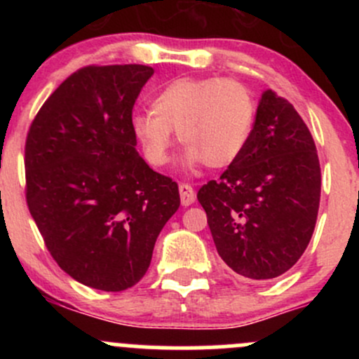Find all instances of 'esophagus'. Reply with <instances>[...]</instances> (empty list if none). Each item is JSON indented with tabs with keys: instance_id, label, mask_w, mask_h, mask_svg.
Segmentation results:
<instances>
[{
	"instance_id": "34e87169",
	"label": "esophagus",
	"mask_w": 359,
	"mask_h": 359,
	"mask_svg": "<svg viewBox=\"0 0 359 359\" xmlns=\"http://www.w3.org/2000/svg\"><path fill=\"white\" fill-rule=\"evenodd\" d=\"M179 192H180V203H182V205L194 204V201H196V192H194L191 184H180Z\"/></svg>"
}]
</instances>
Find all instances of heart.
Masks as SVG:
<instances>
[{"label": "heart", "instance_id": "obj_1", "mask_svg": "<svg viewBox=\"0 0 359 359\" xmlns=\"http://www.w3.org/2000/svg\"><path fill=\"white\" fill-rule=\"evenodd\" d=\"M257 102L241 81L224 77H180L151 101V111L133 114L131 131L151 167H163L174 147V131L187 147L184 165H231L253 130Z\"/></svg>", "mask_w": 359, "mask_h": 359}]
</instances>
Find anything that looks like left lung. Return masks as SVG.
<instances>
[{"mask_svg": "<svg viewBox=\"0 0 359 359\" xmlns=\"http://www.w3.org/2000/svg\"><path fill=\"white\" fill-rule=\"evenodd\" d=\"M217 253L243 278L280 277L314 233L320 165L311 131L275 90L259 100L241 155L197 192Z\"/></svg>", "mask_w": 359, "mask_h": 359, "instance_id": "obj_1", "label": "left lung"}]
</instances>
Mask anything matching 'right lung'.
Segmentation results:
<instances>
[{
  "mask_svg": "<svg viewBox=\"0 0 359 359\" xmlns=\"http://www.w3.org/2000/svg\"><path fill=\"white\" fill-rule=\"evenodd\" d=\"M148 65H88L50 94L25 143V196L45 246L74 280L121 292L143 278L180 205L137 151L131 114Z\"/></svg>",
  "mask_w": 359,
  "mask_h": 359,
  "instance_id": "right-lung-1",
  "label": "right lung"
}]
</instances>
